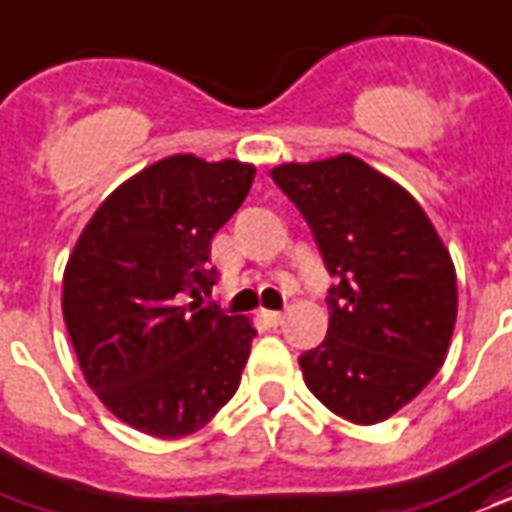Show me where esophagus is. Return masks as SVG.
I'll return each mask as SVG.
<instances>
[{"label": "esophagus", "mask_w": 512, "mask_h": 512, "mask_svg": "<svg viewBox=\"0 0 512 512\" xmlns=\"http://www.w3.org/2000/svg\"><path fill=\"white\" fill-rule=\"evenodd\" d=\"M257 317H260V320H263V323L266 325H282L285 323V314L282 312H271V309H260V314H257Z\"/></svg>", "instance_id": "esophagus-1"}]
</instances>
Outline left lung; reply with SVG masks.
<instances>
[{"label":"left lung","mask_w":512,"mask_h":512,"mask_svg":"<svg viewBox=\"0 0 512 512\" xmlns=\"http://www.w3.org/2000/svg\"><path fill=\"white\" fill-rule=\"evenodd\" d=\"M336 276L328 336L298 363L339 418L374 426L410 404L448 355L456 266L407 189L352 154L271 170Z\"/></svg>","instance_id":"left-lung-1"}]
</instances>
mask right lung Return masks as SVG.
I'll return each instance as SVG.
<instances>
[{
	"label": "right lung",
	"instance_id": "add662e5",
	"mask_svg": "<svg viewBox=\"0 0 512 512\" xmlns=\"http://www.w3.org/2000/svg\"><path fill=\"white\" fill-rule=\"evenodd\" d=\"M252 181V162L173 154L113 189L75 241L64 325L86 385L135 431L195 434L238 391L252 320L184 298L214 285L211 238Z\"/></svg>",
	"mask_w": 512,
	"mask_h": 512
}]
</instances>
